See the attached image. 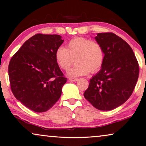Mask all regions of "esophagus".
I'll list each match as a JSON object with an SVG mask.
<instances>
[{
	"label": "esophagus",
	"instance_id": "1",
	"mask_svg": "<svg viewBox=\"0 0 146 146\" xmlns=\"http://www.w3.org/2000/svg\"><path fill=\"white\" fill-rule=\"evenodd\" d=\"M69 81H78V79H77V78H70L69 79Z\"/></svg>",
	"mask_w": 146,
	"mask_h": 146
}]
</instances>
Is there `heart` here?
Masks as SVG:
<instances>
[{"instance_id":"1","label":"heart","mask_w":146,"mask_h":146,"mask_svg":"<svg viewBox=\"0 0 146 146\" xmlns=\"http://www.w3.org/2000/svg\"><path fill=\"white\" fill-rule=\"evenodd\" d=\"M55 60L62 70L67 71L74 61L76 64L68 72L70 77H78L94 73L104 65L105 51L96 40L76 37L67 42L66 48L59 46L55 52Z\"/></svg>"}]
</instances>
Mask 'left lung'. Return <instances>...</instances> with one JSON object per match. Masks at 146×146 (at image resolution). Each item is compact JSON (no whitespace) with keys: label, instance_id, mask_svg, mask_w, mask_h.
<instances>
[{"label":"left lung","instance_id":"obj_1","mask_svg":"<svg viewBox=\"0 0 146 146\" xmlns=\"http://www.w3.org/2000/svg\"><path fill=\"white\" fill-rule=\"evenodd\" d=\"M95 38L104 48V63L83 95L94 108L110 111L131 96L138 79L139 64L131 46L115 34L98 33Z\"/></svg>","mask_w":146,"mask_h":146}]
</instances>
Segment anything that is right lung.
<instances>
[{
	"instance_id": "right-lung-1",
	"label": "right lung",
	"mask_w": 146,
	"mask_h": 146,
	"mask_svg": "<svg viewBox=\"0 0 146 146\" xmlns=\"http://www.w3.org/2000/svg\"><path fill=\"white\" fill-rule=\"evenodd\" d=\"M63 41L58 35H35L10 61L11 91L17 100L33 111H46L61 97L67 79L56 62L55 52Z\"/></svg>"
}]
</instances>
